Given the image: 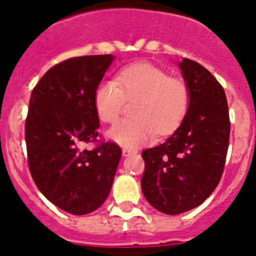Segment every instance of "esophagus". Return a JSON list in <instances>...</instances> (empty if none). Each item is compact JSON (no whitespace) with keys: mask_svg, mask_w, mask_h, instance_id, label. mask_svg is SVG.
Here are the masks:
<instances>
[{"mask_svg":"<svg viewBox=\"0 0 256 256\" xmlns=\"http://www.w3.org/2000/svg\"><path fill=\"white\" fill-rule=\"evenodd\" d=\"M134 154L132 150H128V148H124V150H122V154H124V156H125V157L131 156V154Z\"/></svg>","mask_w":256,"mask_h":256,"instance_id":"34e87169","label":"esophagus"}]
</instances>
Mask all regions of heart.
Masks as SVG:
<instances>
[{
    "label": "heart",
    "instance_id": "obj_1",
    "mask_svg": "<svg viewBox=\"0 0 256 256\" xmlns=\"http://www.w3.org/2000/svg\"><path fill=\"white\" fill-rule=\"evenodd\" d=\"M125 100L136 104L131 120H121L108 131V138L134 148L154 138V134L172 132L184 118L190 102L183 82L172 79L162 69L138 63L122 69L115 82H102L94 92V109L102 122H114Z\"/></svg>",
    "mask_w": 256,
    "mask_h": 256
}]
</instances>
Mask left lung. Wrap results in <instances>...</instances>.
Segmentation results:
<instances>
[{"label": "left lung", "instance_id": "left-lung-1", "mask_svg": "<svg viewBox=\"0 0 256 256\" xmlns=\"http://www.w3.org/2000/svg\"><path fill=\"white\" fill-rule=\"evenodd\" d=\"M190 94L188 109L174 134L142 152L141 188L147 202L170 216L202 204L220 180L228 151V102L222 85L200 63H178Z\"/></svg>", "mask_w": 256, "mask_h": 256}]
</instances>
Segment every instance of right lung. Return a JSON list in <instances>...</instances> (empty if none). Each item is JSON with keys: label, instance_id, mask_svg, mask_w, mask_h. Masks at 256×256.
<instances>
[{"label": "right lung", "instance_id": "right-lung-1", "mask_svg": "<svg viewBox=\"0 0 256 256\" xmlns=\"http://www.w3.org/2000/svg\"><path fill=\"white\" fill-rule=\"evenodd\" d=\"M114 59L105 54L62 62L30 95L26 120L30 174L48 200L74 216L92 213L106 200L122 154L114 142L84 148L96 141L94 92Z\"/></svg>", "mask_w": 256, "mask_h": 256}]
</instances>
